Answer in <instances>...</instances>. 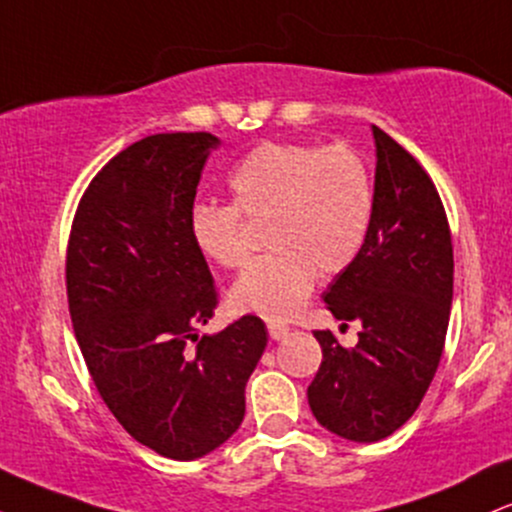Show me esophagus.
<instances>
[{
	"mask_svg": "<svg viewBox=\"0 0 512 512\" xmlns=\"http://www.w3.org/2000/svg\"><path fill=\"white\" fill-rule=\"evenodd\" d=\"M267 330H269V337L276 339V342H279V339H284L286 334H289V327L281 325V322H269Z\"/></svg>",
	"mask_w": 512,
	"mask_h": 512,
	"instance_id": "1",
	"label": "esophagus"
}]
</instances>
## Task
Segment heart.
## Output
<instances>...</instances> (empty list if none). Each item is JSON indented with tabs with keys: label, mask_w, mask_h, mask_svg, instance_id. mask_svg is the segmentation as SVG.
I'll use <instances>...</instances> for the list:
<instances>
[{
	"label": "heart",
	"mask_w": 512,
	"mask_h": 512,
	"mask_svg": "<svg viewBox=\"0 0 512 512\" xmlns=\"http://www.w3.org/2000/svg\"><path fill=\"white\" fill-rule=\"evenodd\" d=\"M231 204L199 202L187 219L192 243L216 267L250 257V226H264L269 252L245 269L228 301L267 320L291 317L317 274L337 276L358 260L375 219V180L346 144L264 142L228 175Z\"/></svg>",
	"instance_id": "heart-1"
}]
</instances>
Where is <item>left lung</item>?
I'll return each instance as SVG.
<instances>
[{
	"label": "left lung",
	"instance_id": "obj_1",
	"mask_svg": "<svg viewBox=\"0 0 512 512\" xmlns=\"http://www.w3.org/2000/svg\"><path fill=\"white\" fill-rule=\"evenodd\" d=\"M375 219L358 260L334 276L327 310L358 322L356 346L317 330L322 363L308 385L315 419L356 443L395 433L419 409L448 334L452 238L431 175L373 125Z\"/></svg>",
	"mask_w": 512,
	"mask_h": 512
}]
</instances>
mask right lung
Masks as SVG:
<instances>
[{
  "label": "right lung",
  "instance_id": "right-lung-1",
  "mask_svg": "<svg viewBox=\"0 0 512 512\" xmlns=\"http://www.w3.org/2000/svg\"><path fill=\"white\" fill-rule=\"evenodd\" d=\"M209 132L139 139L88 182L67 243V301L98 395L137 443L197 460L245 416L267 346L257 315L199 337L219 305L187 231Z\"/></svg>",
  "mask_w": 512,
  "mask_h": 512
}]
</instances>
